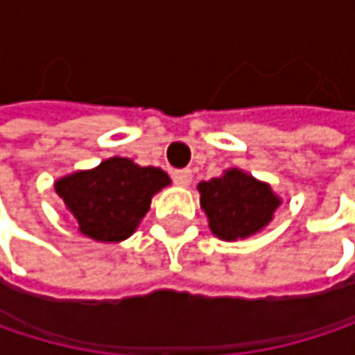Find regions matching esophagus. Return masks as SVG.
<instances>
[{
  "mask_svg": "<svg viewBox=\"0 0 355 355\" xmlns=\"http://www.w3.org/2000/svg\"><path fill=\"white\" fill-rule=\"evenodd\" d=\"M173 178H175V182H177L178 187H189L191 184V180H193V173L191 171H175L173 173Z\"/></svg>",
  "mask_w": 355,
  "mask_h": 355,
  "instance_id": "1",
  "label": "esophagus"
}]
</instances>
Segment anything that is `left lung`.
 <instances>
[{
	"label": "left lung",
	"mask_w": 355,
	"mask_h": 355,
	"mask_svg": "<svg viewBox=\"0 0 355 355\" xmlns=\"http://www.w3.org/2000/svg\"><path fill=\"white\" fill-rule=\"evenodd\" d=\"M197 191L211 234L226 243L245 241L265 230L282 205V197L269 182L243 168H226L220 177L201 180Z\"/></svg>",
	"instance_id": "8db88e82"
}]
</instances>
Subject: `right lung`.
Returning a JSON list of instances; mask_svg holds the SVG:
<instances>
[{"mask_svg":"<svg viewBox=\"0 0 355 355\" xmlns=\"http://www.w3.org/2000/svg\"><path fill=\"white\" fill-rule=\"evenodd\" d=\"M168 184L171 177L162 168L112 156L90 171L57 178L53 187L80 234L98 243H121L137 230L152 197Z\"/></svg>","mask_w":355,"mask_h":355,"instance_id":"right-lung-1","label":"right lung"}]
</instances>
